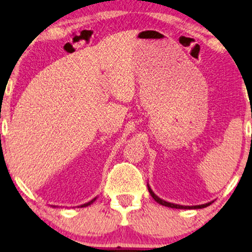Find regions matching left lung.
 I'll use <instances>...</instances> for the list:
<instances>
[{"instance_id": "obj_1", "label": "left lung", "mask_w": 252, "mask_h": 252, "mask_svg": "<svg viewBox=\"0 0 252 252\" xmlns=\"http://www.w3.org/2000/svg\"><path fill=\"white\" fill-rule=\"evenodd\" d=\"M148 190H149L150 195L153 196V198L156 201L157 203H159L160 205H164V206H167V208H172V209H188V210H191V209H203V208H206V206H209L210 204H211L212 202H209V203H205V204H201V205H180V204H174V203H170V202H166L164 201V199H161L158 197V196L155 194V192L153 191V189L150 188V186L148 185Z\"/></svg>"}]
</instances>
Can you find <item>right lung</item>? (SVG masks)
Instances as JSON below:
<instances>
[{
    "instance_id": "obj_1",
    "label": "right lung",
    "mask_w": 252,
    "mask_h": 252,
    "mask_svg": "<svg viewBox=\"0 0 252 252\" xmlns=\"http://www.w3.org/2000/svg\"><path fill=\"white\" fill-rule=\"evenodd\" d=\"M96 198H97V197L93 198V199H92V201H89L88 203H85V204H82V205H80V208H86V206H88V205H91V204H93V203H94V202L96 201ZM78 208H79V206H78Z\"/></svg>"
}]
</instances>
